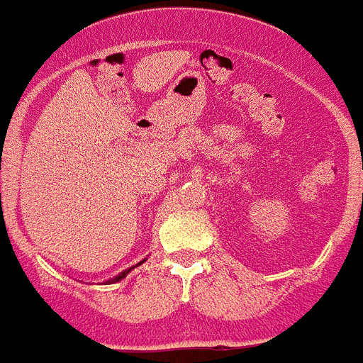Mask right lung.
Masks as SVG:
<instances>
[{"label":"right lung","mask_w":363,"mask_h":363,"mask_svg":"<svg viewBox=\"0 0 363 363\" xmlns=\"http://www.w3.org/2000/svg\"><path fill=\"white\" fill-rule=\"evenodd\" d=\"M143 262H145V259H143ZM143 262H140V264H136V265H134V267H138V265H142V264H143ZM134 267H130V269H125V271H123V272H120V274H118V277L111 278V280H108V281H107V284H116V281L123 280V278H125V277H127V274H129V272H130V271H133V269H134Z\"/></svg>","instance_id":"add662e5"}]
</instances>
